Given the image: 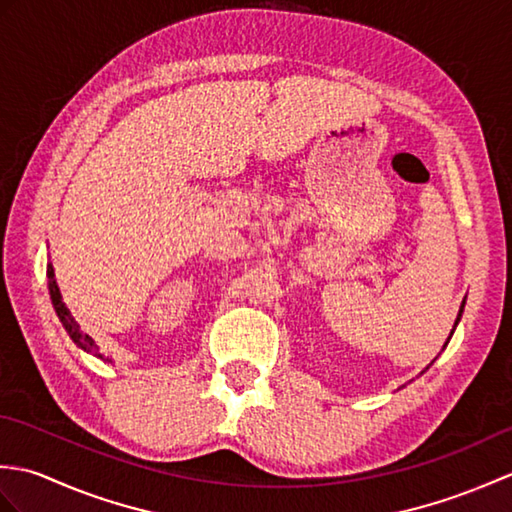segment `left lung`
I'll use <instances>...</instances> for the list:
<instances>
[{
	"mask_svg": "<svg viewBox=\"0 0 512 512\" xmlns=\"http://www.w3.org/2000/svg\"><path fill=\"white\" fill-rule=\"evenodd\" d=\"M462 312H464V301H462V306H460V314H458V321H460V317H462ZM458 321H455V325H458ZM451 334H453V330H451Z\"/></svg>",
	"mask_w": 512,
	"mask_h": 512,
	"instance_id": "1",
	"label": "left lung"
}]
</instances>
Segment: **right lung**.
Masks as SVG:
<instances>
[{"label":"right lung","mask_w":512,"mask_h":512,"mask_svg":"<svg viewBox=\"0 0 512 512\" xmlns=\"http://www.w3.org/2000/svg\"><path fill=\"white\" fill-rule=\"evenodd\" d=\"M48 288H50V299H52V306H54V310H57V317L61 319L63 328L68 330L70 339H72L76 345H79L81 350H85V352H90V354H94V356L103 358V354L99 352V347L94 345L92 336H88V334H83V332H81L79 323L74 321V317H72V314H70L68 306H65V303H63V297H61L59 286H57V279H54V268H52V264H48Z\"/></svg>","instance_id":"right-lung-1"}]
</instances>
